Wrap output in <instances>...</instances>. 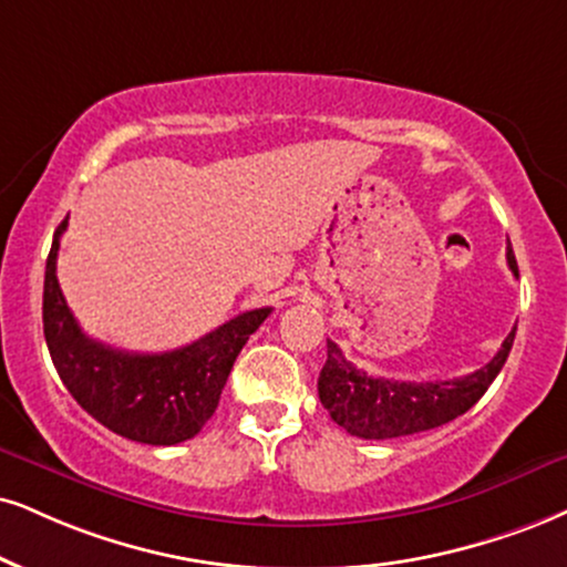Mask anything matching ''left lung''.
I'll return each mask as SVG.
<instances>
[{"instance_id":"obj_1","label":"left lung","mask_w":567,"mask_h":567,"mask_svg":"<svg viewBox=\"0 0 567 567\" xmlns=\"http://www.w3.org/2000/svg\"><path fill=\"white\" fill-rule=\"evenodd\" d=\"M507 265L518 278V262L507 247ZM518 328V326H515ZM515 328L502 341L499 352L484 368L463 379L446 381H394L373 379L354 368L344 352L328 339V360L318 379V394L333 423L360 439H396L439 429L476 404L507 362Z\"/></svg>"}]
</instances>
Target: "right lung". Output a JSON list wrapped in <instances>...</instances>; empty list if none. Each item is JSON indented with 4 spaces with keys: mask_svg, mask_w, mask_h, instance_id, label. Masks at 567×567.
<instances>
[{
    "mask_svg": "<svg viewBox=\"0 0 567 567\" xmlns=\"http://www.w3.org/2000/svg\"><path fill=\"white\" fill-rule=\"evenodd\" d=\"M68 218L54 230L44 272V339L62 383L94 421L138 444L171 446L197 436L215 408L241 347L272 307L247 310L192 344L136 354L89 339L58 284V249Z\"/></svg>",
    "mask_w": 567,
    "mask_h": 567,
    "instance_id": "1",
    "label": "right lung"
}]
</instances>
